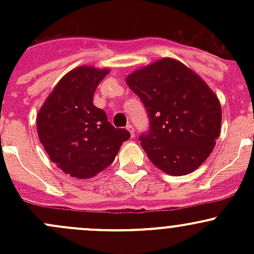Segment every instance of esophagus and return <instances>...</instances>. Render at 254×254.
I'll list each match as a JSON object with an SVG mask.
<instances>
[{"label": "esophagus", "mask_w": 254, "mask_h": 254, "mask_svg": "<svg viewBox=\"0 0 254 254\" xmlns=\"http://www.w3.org/2000/svg\"><path fill=\"white\" fill-rule=\"evenodd\" d=\"M127 131L130 132V135H131V137H134V136H135V130H134V127H132L131 124H129V125H127Z\"/></svg>", "instance_id": "obj_1"}]
</instances>
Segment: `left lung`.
Returning a JSON list of instances; mask_svg holds the SVG:
<instances>
[{
	"instance_id": "1",
	"label": "left lung",
	"mask_w": 254,
	"mask_h": 254,
	"mask_svg": "<svg viewBox=\"0 0 254 254\" xmlns=\"http://www.w3.org/2000/svg\"><path fill=\"white\" fill-rule=\"evenodd\" d=\"M140 98L148 130L139 141L151 162L171 176L195 171L209 157L221 129V107L195 72L162 59L127 76Z\"/></svg>"
}]
</instances>
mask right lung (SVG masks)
I'll list each match as a JSON object with an SVG mask.
<instances>
[{"instance_id":"obj_1","label":"right lung","mask_w":254,"mask_h":254,"mask_svg":"<svg viewBox=\"0 0 254 254\" xmlns=\"http://www.w3.org/2000/svg\"><path fill=\"white\" fill-rule=\"evenodd\" d=\"M108 72L88 66L70 71L38 113V135L49 157L75 178H91L106 170L130 137L93 104L96 88Z\"/></svg>"}]
</instances>
